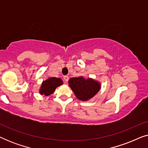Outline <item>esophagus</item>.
I'll use <instances>...</instances> for the list:
<instances>
[{
  "label": "esophagus",
  "mask_w": 148,
  "mask_h": 148,
  "mask_svg": "<svg viewBox=\"0 0 148 148\" xmlns=\"http://www.w3.org/2000/svg\"><path fill=\"white\" fill-rule=\"evenodd\" d=\"M63 79H64V82H67L68 81H69V77H68L67 75L64 76V77H63Z\"/></svg>",
  "instance_id": "obj_1"
}]
</instances>
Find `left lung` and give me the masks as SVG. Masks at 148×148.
Instances as JSON below:
<instances>
[{"label": "left lung", "mask_w": 148, "mask_h": 148, "mask_svg": "<svg viewBox=\"0 0 148 148\" xmlns=\"http://www.w3.org/2000/svg\"><path fill=\"white\" fill-rule=\"evenodd\" d=\"M69 84L76 98L82 101H88L92 98L101 88L98 82L92 78L85 79L82 76L71 78Z\"/></svg>", "instance_id": "8db88e82"}]
</instances>
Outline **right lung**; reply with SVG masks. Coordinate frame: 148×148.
Listing matches in <instances>:
<instances>
[{
	"label": "right lung",
	"instance_id": "1",
	"mask_svg": "<svg viewBox=\"0 0 148 148\" xmlns=\"http://www.w3.org/2000/svg\"><path fill=\"white\" fill-rule=\"evenodd\" d=\"M63 84L61 79L56 77H50L42 82L40 89V94L48 96L53 94L57 87Z\"/></svg>",
	"mask_w": 148,
	"mask_h": 148
}]
</instances>
